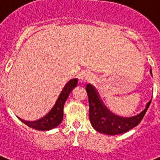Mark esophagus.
<instances>
[{
  "instance_id": "34e87169",
  "label": "esophagus",
  "mask_w": 160,
  "mask_h": 160,
  "mask_svg": "<svg viewBox=\"0 0 160 160\" xmlns=\"http://www.w3.org/2000/svg\"><path fill=\"white\" fill-rule=\"evenodd\" d=\"M87 76H88V74H86V73H82V74H80V76H79V80L80 81H84V80H86V79H87Z\"/></svg>"
}]
</instances>
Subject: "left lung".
<instances>
[{"label": "left lung", "mask_w": 160, "mask_h": 160, "mask_svg": "<svg viewBox=\"0 0 160 160\" xmlns=\"http://www.w3.org/2000/svg\"><path fill=\"white\" fill-rule=\"evenodd\" d=\"M152 74V70L150 69ZM89 99V118L92 127L98 132L107 135L122 134L134 128L142 121L151 102L150 100L146 108L140 113L130 118L118 116L108 109L100 98L95 88L90 84L86 86Z\"/></svg>", "instance_id": "left-lung-1"}]
</instances>
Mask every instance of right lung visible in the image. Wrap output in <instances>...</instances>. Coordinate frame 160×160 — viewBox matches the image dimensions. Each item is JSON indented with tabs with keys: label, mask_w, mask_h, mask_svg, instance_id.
Masks as SVG:
<instances>
[{
	"label": "right lung",
	"mask_w": 160,
	"mask_h": 160,
	"mask_svg": "<svg viewBox=\"0 0 160 160\" xmlns=\"http://www.w3.org/2000/svg\"><path fill=\"white\" fill-rule=\"evenodd\" d=\"M77 84H78L77 79H72L69 80L61 91L52 108L44 116L39 119L35 121H26L22 119H19L29 127L38 131H48L51 129L55 128L62 122L63 118L62 110H63L65 102L67 100L69 93L77 86Z\"/></svg>",
	"instance_id": "1"
}]
</instances>
